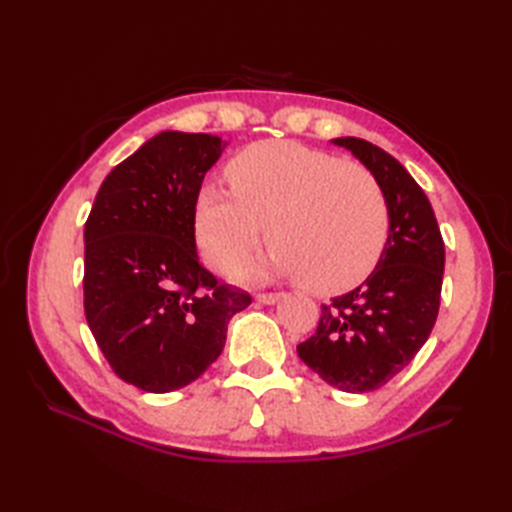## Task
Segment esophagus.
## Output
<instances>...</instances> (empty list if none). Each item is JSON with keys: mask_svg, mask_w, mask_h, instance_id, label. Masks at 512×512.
Listing matches in <instances>:
<instances>
[{"mask_svg": "<svg viewBox=\"0 0 512 512\" xmlns=\"http://www.w3.org/2000/svg\"><path fill=\"white\" fill-rule=\"evenodd\" d=\"M281 297H284V295H281V292H259L257 301L259 303H266V306H273V303H277Z\"/></svg>", "mask_w": 512, "mask_h": 512, "instance_id": "1", "label": "esophagus"}]
</instances>
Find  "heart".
<instances>
[{
  "instance_id": "heart-1",
  "label": "heart",
  "mask_w": 512,
  "mask_h": 512,
  "mask_svg": "<svg viewBox=\"0 0 512 512\" xmlns=\"http://www.w3.org/2000/svg\"><path fill=\"white\" fill-rule=\"evenodd\" d=\"M231 191L204 184L195 202L202 253L215 270L244 264L264 226L273 250L253 273L303 279L319 295L352 290L374 273L389 237V206L361 162L292 140L246 147L226 167Z\"/></svg>"
}]
</instances>
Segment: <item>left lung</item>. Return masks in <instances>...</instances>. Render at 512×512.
Wrapping results in <instances>:
<instances>
[{"label":"left lung","instance_id":"8db88e82","mask_svg":"<svg viewBox=\"0 0 512 512\" xmlns=\"http://www.w3.org/2000/svg\"><path fill=\"white\" fill-rule=\"evenodd\" d=\"M378 178L389 237L374 273L321 306L319 328L297 354L325 383L363 394L387 385L427 343L440 310L444 242L431 202L400 162L363 138H334Z\"/></svg>","mask_w":512,"mask_h":512}]
</instances>
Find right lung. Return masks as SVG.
I'll return each mask as SVG.
<instances>
[{"label": "right lung", "instance_id": "obj_1", "mask_svg": "<svg viewBox=\"0 0 512 512\" xmlns=\"http://www.w3.org/2000/svg\"><path fill=\"white\" fill-rule=\"evenodd\" d=\"M226 143L160 132L116 165L85 222V319L114 374L151 394L200 378L250 295L195 250V202Z\"/></svg>", "mask_w": 512, "mask_h": 512}]
</instances>
